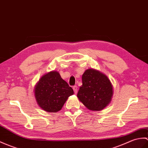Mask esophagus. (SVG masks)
Returning a JSON list of instances; mask_svg holds the SVG:
<instances>
[{
  "instance_id": "obj_1",
  "label": "esophagus",
  "mask_w": 148,
  "mask_h": 148,
  "mask_svg": "<svg viewBox=\"0 0 148 148\" xmlns=\"http://www.w3.org/2000/svg\"><path fill=\"white\" fill-rule=\"evenodd\" d=\"M73 90H74L75 93L76 94L77 92V86H73Z\"/></svg>"
}]
</instances>
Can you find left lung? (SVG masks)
Returning <instances> with one entry per match:
<instances>
[{
    "mask_svg": "<svg viewBox=\"0 0 148 148\" xmlns=\"http://www.w3.org/2000/svg\"><path fill=\"white\" fill-rule=\"evenodd\" d=\"M82 82L77 97L86 107L99 111L108 105L113 95V87L106 75L90 69L82 74Z\"/></svg>",
    "mask_w": 148,
    "mask_h": 148,
    "instance_id": "left-lung-1",
    "label": "left lung"
}]
</instances>
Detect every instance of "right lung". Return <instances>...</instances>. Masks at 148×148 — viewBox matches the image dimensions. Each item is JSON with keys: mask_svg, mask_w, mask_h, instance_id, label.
<instances>
[{"mask_svg": "<svg viewBox=\"0 0 148 148\" xmlns=\"http://www.w3.org/2000/svg\"><path fill=\"white\" fill-rule=\"evenodd\" d=\"M73 94V89L57 71L44 75L35 89L37 103L43 110L49 112L59 111L68 97Z\"/></svg>", "mask_w": 148, "mask_h": 148, "instance_id": "obj_1", "label": "right lung"}]
</instances>
